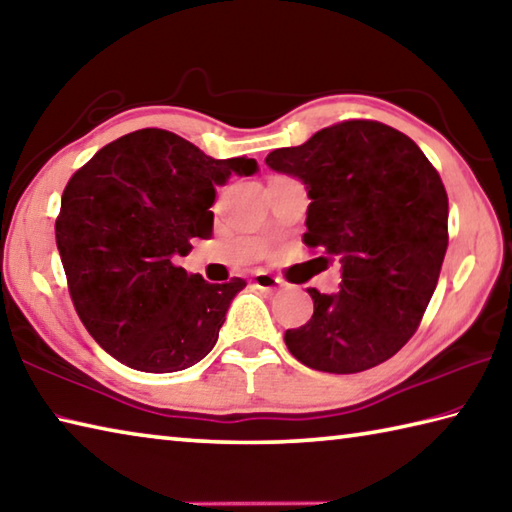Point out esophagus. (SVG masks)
Segmentation results:
<instances>
[{"mask_svg": "<svg viewBox=\"0 0 512 512\" xmlns=\"http://www.w3.org/2000/svg\"><path fill=\"white\" fill-rule=\"evenodd\" d=\"M253 284L259 288V291H277V288H282V280L280 277H273V275H268V273H257L255 277H253Z\"/></svg>", "mask_w": 512, "mask_h": 512, "instance_id": "34e87169", "label": "esophagus"}]
</instances>
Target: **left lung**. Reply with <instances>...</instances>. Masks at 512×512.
Segmentation results:
<instances>
[{"label":"left lung","mask_w":512,"mask_h":512,"mask_svg":"<svg viewBox=\"0 0 512 512\" xmlns=\"http://www.w3.org/2000/svg\"><path fill=\"white\" fill-rule=\"evenodd\" d=\"M309 194L304 244L338 257V293L309 288L311 320L284 342L302 365L358 374L394 356L421 322L448 248V194L410 136L376 120L324 127L266 156Z\"/></svg>","instance_id":"8db88e82"}]
</instances>
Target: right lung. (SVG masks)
Masks as SVG:
<instances>
[{
	"instance_id": "obj_1",
	"label": "right lung",
	"mask_w": 512,
	"mask_h": 512,
	"mask_svg": "<svg viewBox=\"0 0 512 512\" xmlns=\"http://www.w3.org/2000/svg\"><path fill=\"white\" fill-rule=\"evenodd\" d=\"M255 159H212L165 129L116 138L71 176L55 241L82 324L123 365L170 374L215 347L241 277L210 284L174 266L190 239L212 235L210 208Z\"/></svg>"
}]
</instances>
